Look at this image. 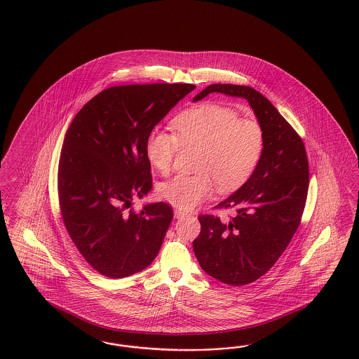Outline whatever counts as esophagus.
Listing matches in <instances>:
<instances>
[{
  "mask_svg": "<svg viewBox=\"0 0 359 359\" xmlns=\"http://www.w3.org/2000/svg\"><path fill=\"white\" fill-rule=\"evenodd\" d=\"M175 218H183L184 215H187V213H185L184 210H182V209H175L174 212Z\"/></svg>",
  "mask_w": 359,
  "mask_h": 359,
  "instance_id": "obj_1",
  "label": "esophagus"
}]
</instances>
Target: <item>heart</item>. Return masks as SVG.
<instances>
[{
	"label": "heart",
	"instance_id": "1",
	"mask_svg": "<svg viewBox=\"0 0 359 359\" xmlns=\"http://www.w3.org/2000/svg\"><path fill=\"white\" fill-rule=\"evenodd\" d=\"M172 133L153 130L146 156L159 174L167 175L179 146H198L194 175H177L159 185V196L180 209H194L212 198L215 189L233 192L245 184L262 161L265 135L255 118H239L229 107L201 103L172 120Z\"/></svg>",
	"mask_w": 359,
	"mask_h": 359
}]
</instances>
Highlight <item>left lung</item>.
Returning <instances> with one entry per match:
<instances>
[{
  "label": "left lung",
  "instance_id": "8db88e82",
  "mask_svg": "<svg viewBox=\"0 0 359 359\" xmlns=\"http://www.w3.org/2000/svg\"><path fill=\"white\" fill-rule=\"evenodd\" d=\"M210 93L247 99L264 129L265 147L250 180L215 206L235 209V215H198L201 231L194 251L203 271L215 280L248 285L271 269L299 227L309 192V159L301 136L259 91L215 83L194 102Z\"/></svg>",
  "mask_w": 359,
  "mask_h": 359
}]
</instances>
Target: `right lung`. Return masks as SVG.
I'll use <instances>...</instances> for the list:
<instances>
[{"mask_svg":"<svg viewBox=\"0 0 359 359\" xmlns=\"http://www.w3.org/2000/svg\"><path fill=\"white\" fill-rule=\"evenodd\" d=\"M196 86L106 88L79 109L60 155L58 204L70 239L102 276L124 278L147 268L174 218L165 203L135 212L153 187L146 142L154 126Z\"/></svg>","mask_w":359,"mask_h":359,"instance_id":"1","label":"right lung"}]
</instances>
